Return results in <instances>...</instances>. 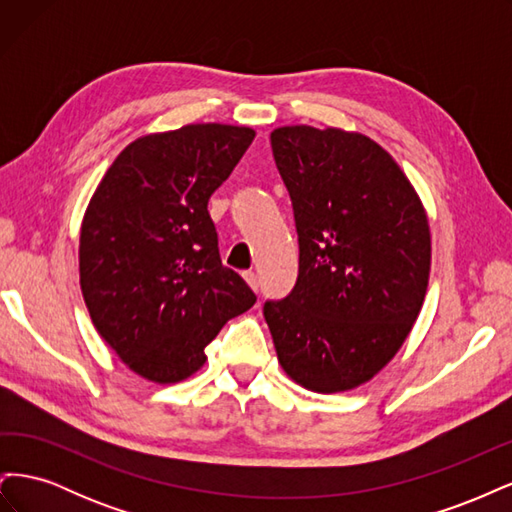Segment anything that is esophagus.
Returning <instances> with one entry per match:
<instances>
[{
    "instance_id": "esophagus-1",
    "label": "esophagus",
    "mask_w": 512,
    "mask_h": 512,
    "mask_svg": "<svg viewBox=\"0 0 512 512\" xmlns=\"http://www.w3.org/2000/svg\"><path fill=\"white\" fill-rule=\"evenodd\" d=\"M243 277H245V282L252 286V290H254V292H258V286H260L258 275H256L254 271H245V273H243Z\"/></svg>"
}]
</instances>
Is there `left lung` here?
I'll list each match as a JSON object with an SVG mask.
<instances>
[{
    "instance_id": "1",
    "label": "left lung",
    "mask_w": 512,
    "mask_h": 512,
    "mask_svg": "<svg viewBox=\"0 0 512 512\" xmlns=\"http://www.w3.org/2000/svg\"><path fill=\"white\" fill-rule=\"evenodd\" d=\"M299 237L297 284L265 301L286 374L316 393L374 378L421 312L431 237L397 162L371 138L337 128L271 132Z\"/></svg>"
}]
</instances>
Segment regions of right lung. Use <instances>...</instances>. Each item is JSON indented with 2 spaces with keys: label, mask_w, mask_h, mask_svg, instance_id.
<instances>
[{
  "label": "right lung",
  "mask_w": 512,
  "mask_h": 512,
  "mask_svg": "<svg viewBox=\"0 0 512 512\" xmlns=\"http://www.w3.org/2000/svg\"><path fill=\"white\" fill-rule=\"evenodd\" d=\"M254 136L222 123L143 136L89 200L81 290L94 327L138 376L188 378L224 324L256 303L243 277L222 265L207 211Z\"/></svg>",
  "instance_id": "1"
}]
</instances>
